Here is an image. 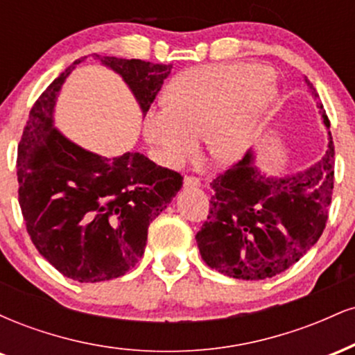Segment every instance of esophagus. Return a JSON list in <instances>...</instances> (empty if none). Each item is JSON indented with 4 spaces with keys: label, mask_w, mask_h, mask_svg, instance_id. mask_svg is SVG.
Masks as SVG:
<instances>
[{
    "label": "esophagus",
    "mask_w": 355,
    "mask_h": 355,
    "mask_svg": "<svg viewBox=\"0 0 355 355\" xmlns=\"http://www.w3.org/2000/svg\"><path fill=\"white\" fill-rule=\"evenodd\" d=\"M183 187L185 189H198L200 187V180L195 177H185L183 178Z\"/></svg>",
    "instance_id": "1"
}]
</instances>
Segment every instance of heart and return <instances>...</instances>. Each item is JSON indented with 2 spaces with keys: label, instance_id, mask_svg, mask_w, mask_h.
Listing matches in <instances>:
<instances>
[{
  "label": "heart",
  "instance_id": "heart-1",
  "mask_svg": "<svg viewBox=\"0 0 355 355\" xmlns=\"http://www.w3.org/2000/svg\"><path fill=\"white\" fill-rule=\"evenodd\" d=\"M277 92L270 71L254 63L198 67L182 73L170 88V103L148 110L145 137L168 166L198 152V135L220 164H234L250 146Z\"/></svg>",
  "mask_w": 355,
  "mask_h": 355
}]
</instances>
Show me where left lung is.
Masks as SVG:
<instances>
[{
	"label": "left lung",
	"instance_id": "1",
	"mask_svg": "<svg viewBox=\"0 0 355 355\" xmlns=\"http://www.w3.org/2000/svg\"><path fill=\"white\" fill-rule=\"evenodd\" d=\"M304 80L329 130L319 95ZM327 133L324 157L304 172L263 173L250 150L210 183V214L195 235L207 266L234 279H270L315 245L325 229L334 189V144Z\"/></svg>",
	"mask_w": 355,
	"mask_h": 355
}]
</instances>
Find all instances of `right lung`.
<instances>
[{"instance_id":"add662e5","label":"right lung","mask_w":355,"mask_h":355,"mask_svg":"<svg viewBox=\"0 0 355 355\" xmlns=\"http://www.w3.org/2000/svg\"><path fill=\"white\" fill-rule=\"evenodd\" d=\"M123 78L146 115L172 64L93 56ZM76 60L33 105L18 145V200L31 242L56 270L76 282L125 275L146 245L148 225L183 178L144 153L101 157L55 126V105Z\"/></svg>"}]
</instances>
